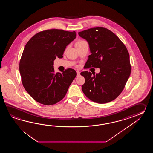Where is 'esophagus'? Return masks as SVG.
<instances>
[{"label":"esophagus","mask_w":153,"mask_h":153,"mask_svg":"<svg viewBox=\"0 0 153 153\" xmlns=\"http://www.w3.org/2000/svg\"><path fill=\"white\" fill-rule=\"evenodd\" d=\"M76 73H77V75L78 76L80 75V72H79V71H76Z\"/></svg>","instance_id":"obj_1"}]
</instances>
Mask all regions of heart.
<instances>
[{
  "mask_svg": "<svg viewBox=\"0 0 153 153\" xmlns=\"http://www.w3.org/2000/svg\"><path fill=\"white\" fill-rule=\"evenodd\" d=\"M85 42V41H84V40H80V41L78 42H77V43H80V42ZM77 43H76V44H77Z\"/></svg>",
  "mask_w": 153,
  "mask_h": 153,
  "instance_id": "heart-1",
  "label": "heart"
}]
</instances>
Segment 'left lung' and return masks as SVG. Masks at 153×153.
<instances>
[{
	"mask_svg": "<svg viewBox=\"0 0 153 153\" xmlns=\"http://www.w3.org/2000/svg\"><path fill=\"white\" fill-rule=\"evenodd\" d=\"M87 40L91 54L86 68H99L100 72L80 74L85 82L81 88L85 96L100 104L113 101L124 90L131 71L127 48L117 36L103 27H96L78 33Z\"/></svg>",
	"mask_w": 153,
	"mask_h": 153,
	"instance_id": "obj_1",
	"label": "left lung"
}]
</instances>
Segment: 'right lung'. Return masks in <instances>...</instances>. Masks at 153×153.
<instances>
[{"mask_svg":"<svg viewBox=\"0 0 153 153\" xmlns=\"http://www.w3.org/2000/svg\"><path fill=\"white\" fill-rule=\"evenodd\" d=\"M76 36L75 31L48 29L36 33L26 44L19 69L23 87L35 101L50 105L65 96L76 72L68 68L55 73L53 61L63 57Z\"/></svg>","mask_w":153,"mask_h":153,"instance_id":"add662e5","label":"right lung"}]
</instances>
